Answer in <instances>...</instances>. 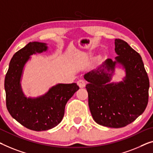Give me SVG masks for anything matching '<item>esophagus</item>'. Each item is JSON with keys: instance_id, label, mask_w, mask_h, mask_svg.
Here are the masks:
<instances>
[{"instance_id": "34e87169", "label": "esophagus", "mask_w": 153, "mask_h": 153, "mask_svg": "<svg viewBox=\"0 0 153 153\" xmlns=\"http://www.w3.org/2000/svg\"><path fill=\"white\" fill-rule=\"evenodd\" d=\"M77 85H78L80 88H83L86 85L85 81L83 80V79H79V80L77 81Z\"/></svg>"}]
</instances>
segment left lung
<instances>
[{
  "instance_id": "8db88e82",
  "label": "left lung",
  "mask_w": 153,
  "mask_h": 153,
  "mask_svg": "<svg viewBox=\"0 0 153 153\" xmlns=\"http://www.w3.org/2000/svg\"><path fill=\"white\" fill-rule=\"evenodd\" d=\"M115 60L107 59L84 74L88 83V106L93 120L102 126L122 128L142 115L149 102V79L142 57L124 40H115ZM124 70L120 82H112L115 69Z\"/></svg>"
}]
</instances>
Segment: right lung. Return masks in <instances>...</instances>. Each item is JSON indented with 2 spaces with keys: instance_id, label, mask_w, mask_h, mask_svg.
I'll return each mask as SVG.
<instances>
[{
  "instance_id": "right-lung-1",
  "label": "right lung",
  "mask_w": 153,
  "mask_h": 153,
  "mask_svg": "<svg viewBox=\"0 0 153 153\" xmlns=\"http://www.w3.org/2000/svg\"><path fill=\"white\" fill-rule=\"evenodd\" d=\"M48 49L47 43H28L13 55L4 78L9 113L22 126L36 131H47L60 124L66 104L79 89L76 83H58L40 96H26L21 85L25 67L31 56L44 53Z\"/></svg>"
}]
</instances>
